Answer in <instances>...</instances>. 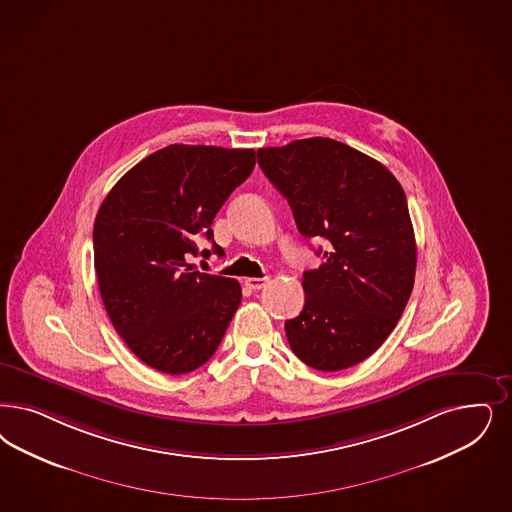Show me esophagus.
Wrapping results in <instances>:
<instances>
[{
    "label": "esophagus",
    "instance_id": "esophagus-1",
    "mask_svg": "<svg viewBox=\"0 0 512 512\" xmlns=\"http://www.w3.org/2000/svg\"><path fill=\"white\" fill-rule=\"evenodd\" d=\"M266 283H268V278H247L246 287L251 291H259L265 287Z\"/></svg>",
    "mask_w": 512,
    "mask_h": 512
}]
</instances>
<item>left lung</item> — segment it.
<instances>
[{
  "mask_svg": "<svg viewBox=\"0 0 512 512\" xmlns=\"http://www.w3.org/2000/svg\"><path fill=\"white\" fill-rule=\"evenodd\" d=\"M300 234L325 238L323 265L304 272V308L285 321L308 367L342 371L376 352L403 316L416 240L401 183L378 160L331 138L257 151Z\"/></svg>",
  "mask_w": 512,
  "mask_h": 512,
  "instance_id": "1",
  "label": "left lung"
}]
</instances>
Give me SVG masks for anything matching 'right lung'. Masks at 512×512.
I'll return each mask as SVG.
<instances>
[{
	"mask_svg": "<svg viewBox=\"0 0 512 512\" xmlns=\"http://www.w3.org/2000/svg\"><path fill=\"white\" fill-rule=\"evenodd\" d=\"M253 168V149L174 143L128 170L102 202L92 232L100 295L145 365L185 374L221 344L242 287L193 270L187 255L200 236L219 253L213 217Z\"/></svg>",
	"mask_w": 512,
	"mask_h": 512,
	"instance_id": "right-lung-1",
	"label": "right lung"
}]
</instances>
